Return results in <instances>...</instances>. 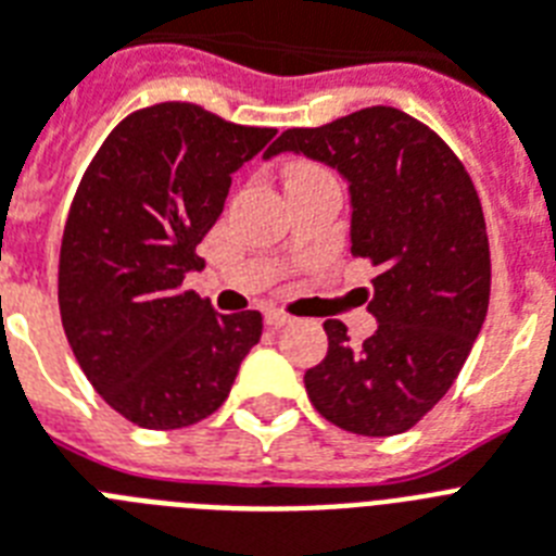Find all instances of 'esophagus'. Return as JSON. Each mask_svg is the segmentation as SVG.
Instances as JSON below:
<instances>
[{
    "instance_id": "obj_1",
    "label": "esophagus",
    "mask_w": 556,
    "mask_h": 556,
    "mask_svg": "<svg viewBox=\"0 0 556 556\" xmlns=\"http://www.w3.org/2000/svg\"><path fill=\"white\" fill-rule=\"evenodd\" d=\"M264 320H267V327H273V329H281V327H287V324H292V318L278 309H269L267 315H264Z\"/></svg>"
}]
</instances>
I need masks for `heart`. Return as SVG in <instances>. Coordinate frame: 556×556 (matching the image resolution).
<instances>
[{
    "label": "heart",
    "mask_w": 556,
    "mask_h": 556,
    "mask_svg": "<svg viewBox=\"0 0 556 556\" xmlns=\"http://www.w3.org/2000/svg\"><path fill=\"white\" fill-rule=\"evenodd\" d=\"M312 173H320V169H318V167H312V164H306V162L289 164V167H287V185H289V181H298V178L312 176Z\"/></svg>",
    "instance_id": "1"
}]
</instances>
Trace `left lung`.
I'll use <instances>...</instances> for the list:
<instances>
[{
    "label": "left lung",
    "mask_w": 556,
    "mask_h": 556,
    "mask_svg": "<svg viewBox=\"0 0 556 556\" xmlns=\"http://www.w3.org/2000/svg\"><path fill=\"white\" fill-rule=\"evenodd\" d=\"M306 155L350 185L352 255L380 267L366 309L378 329L352 343L324 324L327 357L306 369L312 406L366 438L401 434L452 389L489 309L483 206L448 144L397 108L292 127L267 150Z\"/></svg>",
    "instance_id": "obj_1"
}]
</instances>
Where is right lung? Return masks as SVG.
Wrapping results in <instances>:
<instances>
[{
  "label": "right lung",
  "mask_w": 556,
  "mask_h": 556,
  "mask_svg": "<svg viewBox=\"0 0 556 556\" xmlns=\"http://www.w3.org/2000/svg\"><path fill=\"white\" fill-rule=\"evenodd\" d=\"M199 104L162 102L113 127L73 195L59 312L93 389L141 429L213 415L261 341L255 309L222 315L181 289L227 201L232 173L273 141Z\"/></svg>",
  "instance_id": "obj_1"
}]
</instances>
